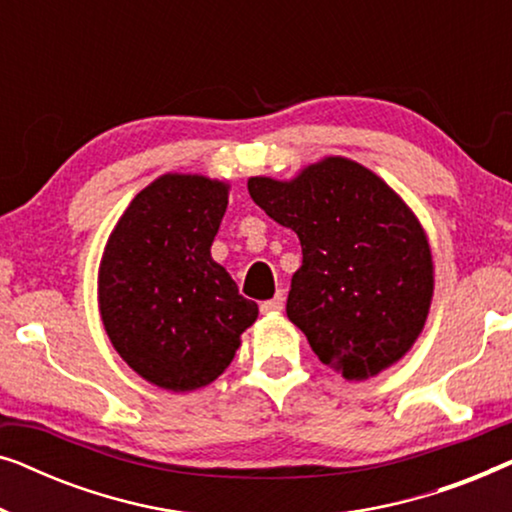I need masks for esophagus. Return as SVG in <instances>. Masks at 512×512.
<instances>
[{"label":"esophagus","mask_w":512,"mask_h":512,"mask_svg":"<svg viewBox=\"0 0 512 512\" xmlns=\"http://www.w3.org/2000/svg\"><path fill=\"white\" fill-rule=\"evenodd\" d=\"M284 307V296L282 293H277L275 298H270V300H265V303H261V312L263 314H270V312H279Z\"/></svg>","instance_id":"esophagus-1"}]
</instances>
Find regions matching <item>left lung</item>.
<instances>
[{"label":"left lung","mask_w":512,"mask_h":512,"mask_svg":"<svg viewBox=\"0 0 512 512\" xmlns=\"http://www.w3.org/2000/svg\"><path fill=\"white\" fill-rule=\"evenodd\" d=\"M249 195L303 247L286 314L347 380L389 368L422 333L433 296L426 235L366 167L326 158L293 181L249 179Z\"/></svg>","instance_id":"8db88e82"}]
</instances>
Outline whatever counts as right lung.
Instances as JSON below:
<instances>
[{
	"label": "right lung",
	"mask_w": 512,
	"mask_h": 512,
	"mask_svg": "<svg viewBox=\"0 0 512 512\" xmlns=\"http://www.w3.org/2000/svg\"><path fill=\"white\" fill-rule=\"evenodd\" d=\"M228 186L165 174L111 233L100 268V312L111 345L158 387L193 391L230 366L258 305L212 258Z\"/></svg>",
	"instance_id": "obj_1"
}]
</instances>
